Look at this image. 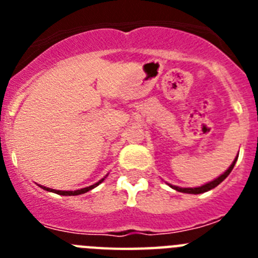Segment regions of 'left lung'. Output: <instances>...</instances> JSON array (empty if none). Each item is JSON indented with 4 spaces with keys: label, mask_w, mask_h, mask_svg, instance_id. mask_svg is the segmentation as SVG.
I'll list each match as a JSON object with an SVG mask.
<instances>
[{
    "label": "left lung",
    "mask_w": 258,
    "mask_h": 258,
    "mask_svg": "<svg viewBox=\"0 0 258 258\" xmlns=\"http://www.w3.org/2000/svg\"><path fill=\"white\" fill-rule=\"evenodd\" d=\"M238 155H239V154H238ZM236 160H238V156H236L235 159H234V161H232L231 165H230L229 168H227L226 172H223L222 174L220 175V177H217V178L213 179V181L208 182V183L203 184V186H199V187H178V186H174V184H170V183H168V184H169V186H170V187H172V188H174L175 191H179V192H184V194H195V195H197V194L207 192V191L212 190V188L217 187L218 184H220L221 182L223 181V179L226 178L227 175H229L230 173H231V170H232V168H234V165H235Z\"/></svg>",
    "instance_id": "left-lung-1"
}]
</instances>
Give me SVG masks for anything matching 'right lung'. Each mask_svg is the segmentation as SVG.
Segmentation results:
<instances>
[{
  "instance_id": "1",
  "label": "right lung",
  "mask_w": 258,
  "mask_h": 258,
  "mask_svg": "<svg viewBox=\"0 0 258 258\" xmlns=\"http://www.w3.org/2000/svg\"><path fill=\"white\" fill-rule=\"evenodd\" d=\"M108 175V174H107ZM106 175V177H107ZM104 177V178H106ZM104 178L99 179V181L97 182V183L92 184V186H88V187H84V188H80V190H75V191H61V190H54V188H49V187H45V186H42V184H38L41 188H44V190L46 191H50V192H54V194H58V195H64V197H75V195H81V194H85L88 192V191L93 190L94 187H97L98 184L102 183V182L104 181Z\"/></svg>"
}]
</instances>
